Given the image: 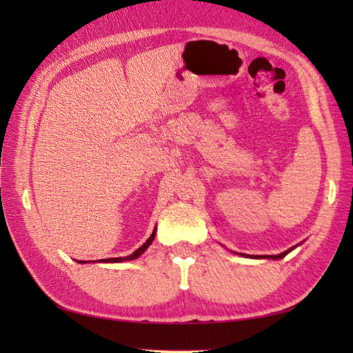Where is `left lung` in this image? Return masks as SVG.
<instances>
[{
  "mask_svg": "<svg viewBox=\"0 0 353 353\" xmlns=\"http://www.w3.org/2000/svg\"><path fill=\"white\" fill-rule=\"evenodd\" d=\"M292 249H296V245L291 247V249H288L287 252H283V253H281V254H256V256H254V254H252V256H249V254H243V253H239V254H243V256L254 258V259H282L283 256H287V254H288Z\"/></svg>",
  "mask_w": 353,
  "mask_h": 353,
  "instance_id": "left-lung-1",
  "label": "left lung"
}]
</instances>
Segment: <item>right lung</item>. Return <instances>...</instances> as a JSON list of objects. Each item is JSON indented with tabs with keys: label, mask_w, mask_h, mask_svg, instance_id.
<instances>
[{
	"label": "right lung",
	"mask_w": 353,
	"mask_h": 353,
	"mask_svg": "<svg viewBox=\"0 0 353 353\" xmlns=\"http://www.w3.org/2000/svg\"><path fill=\"white\" fill-rule=\"evenodd\" d=\"M154 235H156V228L153 229V234L150 235V238L147 239V241L142 244L138 250H134L132 254H129V256H124V258H109V259H100V262H123V261H132V259H137V258H139L142 253H144L147 249H148V245L153 243V239H154ZM77 262H81V261H77Z\"/></svg>",
	"instance_id": "add662e5"
}]
</instances>
